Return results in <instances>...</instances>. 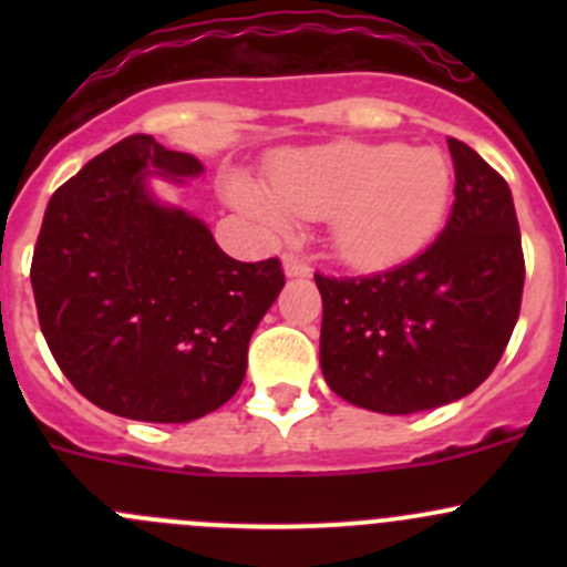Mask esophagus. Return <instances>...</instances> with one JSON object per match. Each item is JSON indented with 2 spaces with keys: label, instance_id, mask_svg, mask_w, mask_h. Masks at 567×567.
<instances>
[{
  "label": "esophagus",
  "instance_id": "esophagus-1",
  "mask_svg": "<svg viewBox=\"0 0 567 567\" xmlns=\"http://www.w3.org/2000/svg\"><path fill=\"white\" fill-rule=\"evenodd\" d=\"M285 274H288V277H307V274H310V266H307L305 257L285 255Z\"/></svg>",
  "mask_w": 567,
  "mask_h": 567
}]
</instances>
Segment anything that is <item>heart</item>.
<instances>
[{
	"label": "heart",
	"instance_id": "1",
	"mask_svg": "<svg viewBox=\"0 0 567 567\" xmlns=\"http://www.w3.org/2000/svg\"><path fill=\"white\" fill-rule=\"evenodd\" d=\"M268 197L233 181L230 197L268 225L329 219L334 251L353 268L398 266L436 238L453 203V167L433 147L331 142L277 158Z\"/></svg>",
	"mask_w": 567,
	"mask_h": 567
}]
</instances>
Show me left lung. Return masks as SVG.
I'll use <instances>...</instances> for the list:
<instances>
[{
	"mask_svg": "<svg viewBox=\"0 0 567 567\" xmlns=\"http://www.w3.org/2000/svg\"><path fill=\"white\" fill-rule=\"evenodd\" d=\"M455 199L436 241L368 277L316 274L320 370L342 400L414 414L474 392L505 353L524 290V251L505 177L447 140Z\"/></svg>",
	"mask_w": 567,
	"mask_h": 567,
	"instance_id": "left-lung-1",
	"label": "left lung"
}]
</instances>
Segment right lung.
Returning a JSON list of instances; mask_svg holds the SVG:
<instances>
[{"label": "right lung", "instance_id": "1", "mask_svg": "<svg viewBox=\"0 0 567 567\" xmlns=\"http://www.w3.org/2000/svg\"><path fill=\"white\" fill-rule=\"evenodd\" d=\"M203 164L134 134L62 183L32 255L40 331L65 379L109 414L192 422L233 398L251 331L285 285L279 257L233 260L208 227L158 205L147 169Z\"/></svg>", "mask_w": 567, "mask_h": 567}]
</instances>
